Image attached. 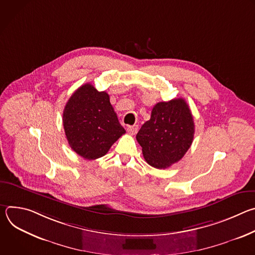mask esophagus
Segmentation results:
<instances>
[{
  "label": "esophagus",
  "mask_w": 255,
  "mask_h": 255,
  "mask_svg": "<svg viewBox=\"0 0 255 255\" xmlns=\"http://www.w3.org/2000/svg\"><path fill=\"white\" fill-rule=\"evenodd\" d=\"M137 130H138V126H137V125L128 126V128H127V131H128V132H129L131 135H134V134H136Z\"/></svg>",
  "instance_id": "esophagus-1"
}]
</instances>
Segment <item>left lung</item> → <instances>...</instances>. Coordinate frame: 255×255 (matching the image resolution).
<instances>
[{"instance_id":"1","label":"left lung","mask_w":255,"mask_h":255,"mask_svg":"<svg viewBox=\"0 0 255 255\" xmlns=\"http://www.w3.org/2000/svg\"><path fill=\"white\" fill-rule=\"evenodd\" d=\"M194 133L192 112L187 102L179 98L157 103L136 139L146 162L161 169L183 158L191 147Z\"/></svg>"}]
</instances>
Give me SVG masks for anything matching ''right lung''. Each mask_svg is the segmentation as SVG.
Masks as SVG:
<instances>
[{
	"label": "right lung",
	"mask_w": 255,
	"mask_h": 255,
	"mask_svg": "<svg viewBox=\"0 0 255 255\" xmlns=\"http://www.w3.org/2000/svg\"><path fill=\"white\" fill-rule=\"evenodd\" d=\"M62 123L71 149L85 159L104 156L125 134L106 92L91 84L80 87L67 101Z\"/></svg>",
	"instance_id": "add662e5"
}]
</instances>
